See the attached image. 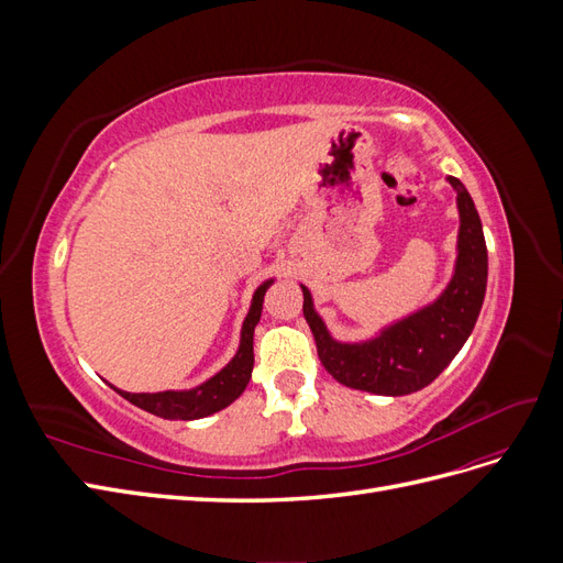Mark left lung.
Returning <instances> with one entry per match:
<instances>
[{
    "mask_svg": "<svg viewBox=\"0 0 563 563\" xmlns=\"http://www.w3.org/2000/svg\"><path fill=\"white\" fill-rule=\"evenodd\" d=\"M457 195V258L449 286L418 312L389 323L362 343H340L317 314L302 286V314L310 323L319 360L331 376L352 389L401 397L428 387L465 345L482 312L488 279V253L479 213L465 185L446 178Z\"/></svg>",
    "mask_w": 563,
    "mask_h": 563,
    "instance_id": "1",
    "label": "left lung"
}]
</instances>
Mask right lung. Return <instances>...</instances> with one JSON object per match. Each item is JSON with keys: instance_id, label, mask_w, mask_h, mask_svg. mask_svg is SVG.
<instances>
[{"instance_id": "1", "label": "right lung", "mask_w": 563, "mask_h": 563, "mask_svg": "<svg viewBox=\"0 0 563 563\" xmlns=\"http://www.w3.org/2000/svg\"><path fill=\"white\" fill-rule=\"evenodd\" d=\"M275 279L263 282L258 288H255L253 300L249 314L242 323V338H240V350L232 356V362L220 368L213 378L207 383H201L192 389H166V391H155V395H147V391H141V395H131V391L117 389L126 401L133 406L143 408L147 413H155L166 420H197V418H207L211 413H218L220 408L230 406L236 397L242 395L251 380V371H253V331L255 323L261 321L263 312V298L265 291L272 286Z\"/></svg>"}]
</instances>
